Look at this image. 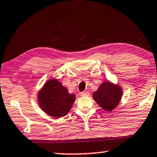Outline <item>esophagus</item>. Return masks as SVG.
Returning <instances> with one entry per match:
<instances>
[{
    "label": "esophagus",
    "mask_w": 157,
    "mask_h": 157,
    "mask_svg": "<svg viewBox=\"0 0 157 157\" xmlns=\"http://www.w3.org/2000/svg\"><path fill=\"white\" fill-rule=\"evenodd\" d=\"M80 94L82 97H88V96L90 95V93L88 92H82L80 93Z\"/></svg>",
    "instance_id": "1"
}]
</instances>
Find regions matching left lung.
<instances>
[{"mask_svg": "<svg viewBox=\"0 0 157 157\" xmlns=\"http://www.w3.org/2000/svg\"><path fill=\"white\" fill-rule=\"evenodd\" d=\"M123 96V90L118 85L106 81L99 86L92 97L94 101L105 111L111 112L116 108Z\"/></svg>", "mask_w": 157, "mask_h": 157, "instance_id": "left-lung-1", "label": "left lung"}]
</instances>
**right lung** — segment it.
Instances as JSON below:
<instances>
[{
  "mask_svg": "<svg viewBox=\"0 0 157 157\" xmlns=\"http://www.w3.org/2000/svg\"><path fill=\"white\" fill-rule=\"evenodd\" d=\"M37 96L41 109L56 118L66 116L75 101V95L70 94L57 79L46 82Z\"/></svg>",
  "mask_w": 157,
  "mask_h": 157,
  "instance_id": "right-lung-1",
  "label": "right lung"
}]
</instances>
